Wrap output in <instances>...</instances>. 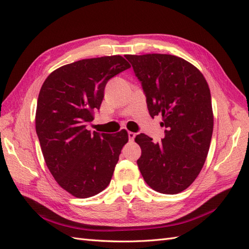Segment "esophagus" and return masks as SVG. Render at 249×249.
<instances>
[{"label": "esophagus", "mask_w": 249, "mask_h": 249, "mask_svg": "<svg viewBox=\"0 0 249 249\" xmlns=\"http://www.w3.org/2000/svg\"><path fill=\"white\" fill-rule=\"evenodd\" d=\"M128 135H129V141L130 142H133L134 139H135V136H136V134L134 133V132H131V131L128 132Z\"/></svg>", "instance_id": "34e87169"}]
</instances>
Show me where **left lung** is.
<instances>
[{
    "instance_id": "left-lung-1",
    "label": "left lung",
    "mask_w": 249,
    "mask_h": 249,
    "mask_svg": "<svg viewBox=\"0 0 249 249\" xmlns=\"http://www.w3.org/2000/svg\"><path fill=\"white\" fill-rule=\"evenodd\" d=\"M142 83L151 117L161 115L165 136L154 143L139 134L137 165L146 183L162 194H178L199 175L213 133L211 92L203 74L169 54L125 55Z\"/></svg>"
}]
</instances>
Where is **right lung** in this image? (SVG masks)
I'll return each mask as SVG.
<instances>
[{
  "mask_svg": "<svg viewBox=\"0 0 249 249\" xmlns=\"http://www.w3.org/2000/svg\"><path fill=\"white\" fill-rule=\"evenodd\" d=\"M130 67L120 55L82 59L54 70L41 86L35 124L43 158L58 185L76 198L106 189L129 141L125 130L91 133L86 124L100 108L107 81Z\"/></svg>",
  "mask_w": 249,
  "mask_h": 249,
  "instance_id": "1",
  "label": "right lung"
}]
</instances>
